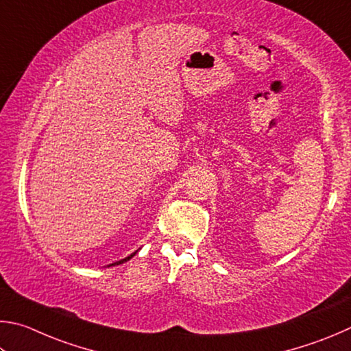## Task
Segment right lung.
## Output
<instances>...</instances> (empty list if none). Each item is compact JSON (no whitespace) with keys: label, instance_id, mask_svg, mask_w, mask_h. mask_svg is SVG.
<instances>
[{"label":"right lung","instance_id":"obj_1","mask_svg":"<svg viewBox=\"0 0 351 351\" xmlns=\"http://www.w3.org/2000/svg\"><path fill=\"white\" fill-rule=\"evenodd\" d=\"M135 253H137V251H135ZM135 253H132L131 256H128V257H125V259H121V261H119V262H115V263H110V265H120V263L126 262V261H129V259H132V257L135 256ZM110 265H109V267H110Z\"/></svg>","mask_w":351,"mask_h":351}]
</instances>
